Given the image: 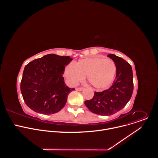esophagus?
I'll use <instances>...</instances> for the list:
<instances>
[{
    "label": "esophagus",
    "mask_w": 158,
    "mask_h": 158,
    "mask_svg": "<svg viewBox=\"0 0 158 158\" xmlns=\"http://www.w3.org/2000/svg\"><path fill=\"white\" fill-rule=\"evenodd\" d=\"M83 89H84L83 87H77V88H76V91H82Z\"/></svg>",
    "instance_id": "34e87169"
}]
</instances>
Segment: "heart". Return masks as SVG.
Segmentation results:
<instances>
[{"mask_svg":"<svg viewBox=\"0 0 158 158\" xmlns=\"http://www.w3.org/2000/svg\"><path fill=\"white\" fill-rule=\"evenodd\" d=\"M116 73L115 63L110 59L87 57L79 60L75 65H67L64 74L71 86L77 85L87 76L89 82L94 88L101 89L112 82Z\"/></svg>","mask_w":158,"mask_h":158,"instance_id":"obj_1","label":"heart"}]
</instances>
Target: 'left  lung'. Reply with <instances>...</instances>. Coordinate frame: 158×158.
<instances>
[{"label": "left lung", "mask_w": 158, "mask_h": 158, "mask_svg": "<svg viewBox=\"0 0 158 158\" xmlns=\"http://www.w3.org/2000/svg\"><path fill=\"white\" fill-rule=\"evenodd\" d=\"M107 57L115 63L116 76L109 89L95 92L91 100L84 102L90 111L101 116H110L121 110L130 100L133 92V75L131 65L114 54Z\"/></svg>", "instance_id": "obj_1"}]
</instances>
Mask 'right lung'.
<instances>
[{
	"mask_svg": "<svg viewBox=\"0 0 158 158\" xmlns=\"http://www.w3.org/2000/svg\"><path fill=\"white\" fill-rule=\"evenodd\" d=\"M73 59L50 54L35 59L26 65L20 91L26 105L42 114L60 111L74 89L67 87L62 77L65 66Z\"/></svg>",
	"mask_w": 158,
	"mask_h": 158,
	"instance_id": "obj_1",
	"label": "right lung"
}]
</instances>
